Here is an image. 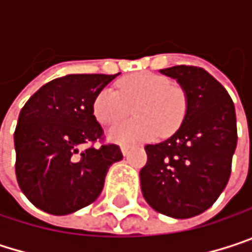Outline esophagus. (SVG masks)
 Returning <instances> with one entry per match:
<instances>
[{
    "label": "esophagus",
    "instance_id": "1",
    "mask_svg": "<svg viewBox=\"0 0 252 252\" xmlns=\"http://www.w3.org/2000/svg\"><path fill=\"white\" fill-rule=\"evenodd\" d=\"M129 150H131V146H128V144H121V152H123L124 156L129 153Z\"/></svg>",
    "mask_w": 252,
    "mask_h": 252
}]
</instances>
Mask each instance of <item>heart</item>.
Segmentation results:
<instances>
[{
    "label": "heart",
    "instance_id": "b5f03b06",
    "mask_svg": "<svg viewBox=\"0 0 252 252\" xmlns=\"http://www.w3.org/2000/svg\"><path fill=\"white\" fill-rule=\"evenodd\" d=\"M134 105V118L111 129V138L118 143H135L168 135L179 126L185 114V94L162 74L141 71L123 77L118 90L103 87L93 100V114L103 126H114Z\"/></svg>",
    "mask_w": 252,
    "mask_h": 252
}]
</instances>
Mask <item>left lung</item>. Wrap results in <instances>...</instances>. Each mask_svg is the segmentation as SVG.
<instances>
[{"label":"left lung","instance_id":"1","mask_svg":"<svg viewBox=\"0 0 252 252\" xmlns=\"http://www.w3.org/2000/svg\"><path fill=\"white\" fill-rule=\"evenodd\" d=\"M160 73L182 86L187 112L172 137L144 147L141 191L156 212L188 219L212 207L229 181L238 141L235 106L226 89L201 67L175 65Z\"/></svg>","mask_w":252,"mask_h":252}]
</instances>
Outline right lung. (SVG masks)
I'll use <instances>...</instances> for the list:
<instances>
[{"label": "right lung", "instance_id": "add662e5", "mask_svg": "<svg viewBox=\"0 0 252 252\" xmlns=\"http://www.w3.org/2000/svg\"><path fill=\"white\" fill-rule=\"evenodd\" d=\"M118 74L55 78L20 111L14 131L16 176L37 209L64 216L92 204L111 165L123 159L120 146L105 143L93 115L94 96Z\"/></svg>", "mask_w": 252, "mask_h": 252}]
</instances>
